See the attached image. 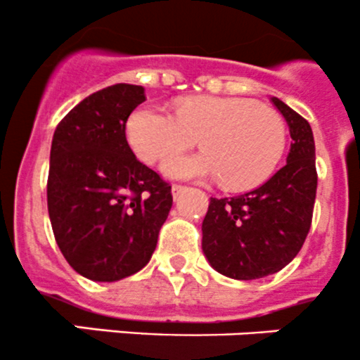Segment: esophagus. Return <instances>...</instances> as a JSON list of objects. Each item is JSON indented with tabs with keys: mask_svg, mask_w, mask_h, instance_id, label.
<instances>
[{
	"mask_svg": "<svg viewBox=\"0 0 360 360\" xmlns=\"http://www.w3.org/2000/svg\"><path fill=\"white\" fill-rule=\"evenodd\" d=\"M184 191H186V186H183V184H172V197L174 198H179Z\"/></svg>",
	"mask_w": 360,
	"mask_h": 360,
	"instance_id": "esophagus-1",
	"label": "esophagus"
}]
</instances>
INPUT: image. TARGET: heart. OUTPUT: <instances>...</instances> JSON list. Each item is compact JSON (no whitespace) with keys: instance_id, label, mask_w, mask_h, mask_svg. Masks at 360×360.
<instances>
[{"instance_id":"heart-1","label":"heart","mask_w":360,"mask_h":360,"mask_svg":"<svg viewBox=\"0 0 360 360\" xmlns=\"http://www.w3.org/2000/svg\"><path fill=\"white\" fill-rule=\"evenodd\" d=\"M191 155L172 153L193 146ZM127 139L146 162L173 155L163 172L174 179L221 177L228 190H250L271 176L285 148L282 116L264 104L240 97L193 96L179 101L176 115L158 106H139L127 120Z\"/></svg>"}]
</instances>
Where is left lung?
Segmentation results:
<instances>
[{"instance_id": "obj_1", "label": "left lung", "mask_w": 360, "mask_h": 360, "mask_svg": "<svg viewBox=\"0 0 360 360\" xmlns=\"http://www.w3.org/2000/svg\"><path fill=\"white\" fill-rule=\"evenodd\" d=\"M289 125L285 165L264 184L231 198H210L202 223V250L216 271L235 281L277 274L300 252L317 193L311 127L285 103L271 97Z\"/></svg>"}]
</instances>
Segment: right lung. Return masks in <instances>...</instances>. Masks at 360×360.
I'll use <instances>...</instances> for the list:
<instances>
[{"instance_id": "add662e5", "label": "right lung", "mask_w": 360, "mask_h": 360, "mask_svg": "<svg viewBox=\"0 0 360 360\" xmlns=\"http://www.w3.org/2000/svg\"><path fill=\"white\" fill-rule=\"evenodd\" d=\"M144 89L116 83L83 99L57 125L46 183L57 245L83 277L116 282L153 256L172 207L170 186L141 163L125 137Z\"/></svg>"}]
</instances>
